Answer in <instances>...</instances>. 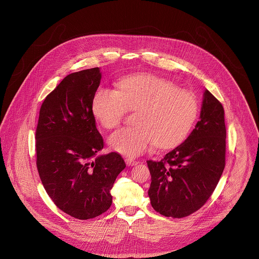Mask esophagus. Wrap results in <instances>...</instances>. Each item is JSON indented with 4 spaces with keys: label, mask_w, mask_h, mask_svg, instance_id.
<instances>
[{
    "label": "esophagus",
    "mask_w": 259,
    "mask_h": 259,
    "mask_svg": "<svg viewBox=\"0 0 259 259\" xmlns=\"http://www.w3.org/2000/svg\"><path fill=\"white\" fill-rule=\"evenodd\" d=\"M125 163H126L127 165H137V164L139 163V161L136 160V159H134V158L126 157V158H125Z\"/></svg>",
    "instance_id": "obj_1"
}]
</instances>
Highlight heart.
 Wrapping results in <instances>:
<instances>
[{"instance_id":"obj_1","label":"heart","mask_w":259,"mask_h":259,"mask_svg":"<svg viewBox=\"0 0 259 259\" xmlns=\"http://www.w3.org/2000/svg\"><path fill=\"white\" fill-rule=\"evenodd\" d=\"M136 123L113 133L111 149L127 156L148 151L155 144L169 148L182 142L198 111L195 96L152 74H134L117 81V91L100 88L92 99V112L107 130L117 127L128 110H138Z\"/></svg>"}]
</instances>
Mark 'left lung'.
<instances>
[{
	"instance_id": "8db88e82",
	"label": "left lung",
	"mask_w": 259,
	"mask_h": 259,
	"mask_svg": "<svg viewBox=\"0 0 259 259\" xmlns=\"http://www.w3.org/2000/svg\"><path fill=\"white\" fill-rule=\"evenodd\" d=\"M224 110L207 90L199 120L183 144L159 161L148 160V196L160 214L182 219L198 210L210 197L225 166Z\"/></svg>"
}]
</instances>
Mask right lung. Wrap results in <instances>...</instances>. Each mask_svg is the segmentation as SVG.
<instances>
[{
    "label": "right lung",
    "mask_w": 259,
    "mask_h": 259,
    "mask_svg": "<svg viewBox=\"0 0 259 259\" xmlns=\"http://www.w3.org/2000/svg\"><path fill=\"white\" fill-rule=\"evenodd\" d=\"M101 78L99 68L68 74L41 104L36 131L41 184L61 210L81 221L110 208L111 187L125 167L117 152L97 155L104 140L92 99Z\"/></svg>",
    "instance_id": "right-lung-1"
}]
</instances>
